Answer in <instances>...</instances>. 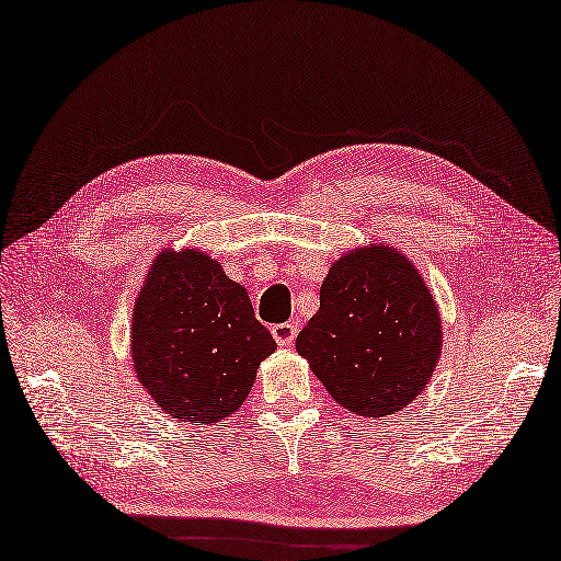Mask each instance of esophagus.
Segmentation results:
<instances>
[{
    "label": "esophagus",
    "mask_w": 561,
    "mask_h": 561,
    "mask_svg": "<svg viewBox=\"0 0 561 561\" xmlns=\"http://www.w3.org/2000/svg\"><path fill=\"white\" fill-rule=\"evenodd\" d=\"M296 332H298V329H296L294 322H282V324L272 327V336H275L277 346H294Z\"/></svg>",
    "instance_id": "obj_1"
}]
</instances>
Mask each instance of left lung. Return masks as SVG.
Instances as JSON below:
<instances>
[{
	"label": "left lung",
	"instance_id": "obj_1",
	"mask_svg": "<svg viewBox=\"0 0 561 561\" xmlns=\"http://www.w3.org/2000/svg\"><path fill=\"white\" fill-rule=\"evenodd\" d=\"M324 389L363 417L420 396L440 353V318L417 270L389 247L353 251L329 270L320 310L296 336Z\"/></svg>",
	"mask_w": 561,
	"mask_h": 561
}]
</instances>
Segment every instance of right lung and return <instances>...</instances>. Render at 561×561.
Masks as SVG:
<instances>
[{"label":"right lung","mask_w":561,"mask_h":561,"mask_svg":"<svg viewBox=\"0 0 561 561\" xmlns=\"http://www.w3.org/2000/svg\"><path fill=\"white\" fill-rule=\"evenodd\" d=\"M275 348L247 289L210 255L156 257L133 314V360L139 383L170 417L213 424L232 414Z\"/></svg>","instance_id":"1"}]
</instances>
